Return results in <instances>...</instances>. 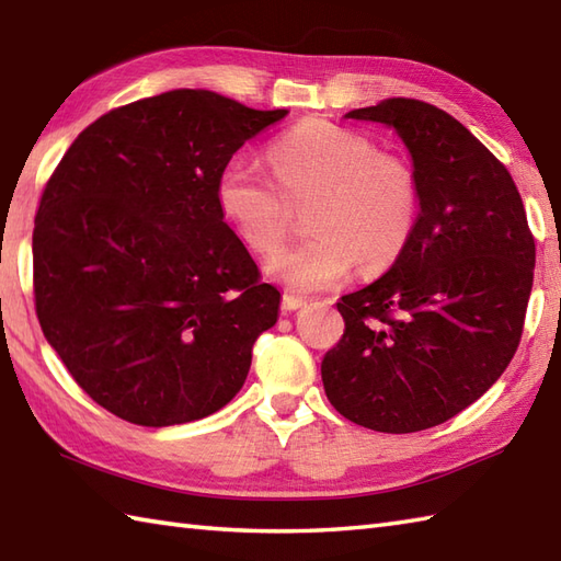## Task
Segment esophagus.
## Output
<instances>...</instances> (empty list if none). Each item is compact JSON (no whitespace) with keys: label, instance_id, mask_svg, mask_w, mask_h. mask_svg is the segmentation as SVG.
Here are the masks:
<instances>
[{"label":"esophagus","instance_id":"34e87169","mask_svg":"<svg viewBox=\"0 0 561 561\" xmlns=\"http://www.w3.org/2000/svg\"><path fill=\"white\" fill-rule=\"evenodd\" d=\"M304 306H306V299H301V296H294V294L282 296L284 311H299V308H304Z\"/></svg>","mask_w":561,"mask_h":561}]
</instances>
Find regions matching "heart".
I'll list each match as a JSON object with an SVG mask.
<instances>
[{
	"instance_id": "1",
	"label": "heart",
	"mask_w": 561,
	"mask_h": 561,
	"mask_svg": "<svg viewBox=\"0 0 561 561\" xmlns=\"http://www.w3.org/2000/svg\"><path fill=\"white\" fill-rule=\"evenodd\" d=\"M270 161L284 193H313L306 211L313 236L267 260V270L289 289H330L356 265L380 272L400 257L420 207L414 173L402 159L347 127L308 117L272 141ZM214 199L250 250L270 253L282 243L284 197L255 159L233 153L214 183Z\"/></svg>"
}]
</instances>
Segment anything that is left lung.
I'll list each match as a JSON object with an SVG mask.
<instances>
[{"mask_svg": "<svg viewBox=\"0 0 561 561\" xmlns=\"http://www.w3.org/2000/svg\"><path fill=\"white\" fill-rule=\"evenodd\" d=\"M344 117L396 129L420 211L383 277L340 299L344 335L320 374L350 422L422 432L480 400L514 359L535 241L514 178L456 117L414 99Z\"/></svg>", "mask_w": 561, "mask_h": 561, "instance_id": "1", "label": "left lung"}]
</instances>
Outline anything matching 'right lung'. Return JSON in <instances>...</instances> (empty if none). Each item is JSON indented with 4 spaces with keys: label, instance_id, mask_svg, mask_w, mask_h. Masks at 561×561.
<instances>
[{
    "label": "right lung",
    "instance_id": "obj_1",
    "mask_svg": "<svg viewBox=\"0 0 561 561\" xmlns=\"http://www.w3.org/2000/svg\"><path fill=\"white\" fill-rule=\"evenodd\" d=\"M287 113L165 91L99 117L47 181L35 313L71 378L121 420L195 422L243 388L282 296L221 219L214 183Z\"/></svg>",
    "mask_w": 561,
    "mask_h": 561
}]
</instances>
